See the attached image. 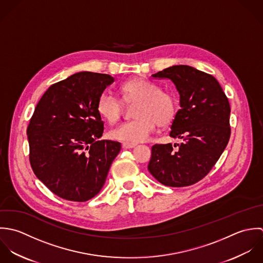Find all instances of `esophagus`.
<instances>
[{
  "label": "esophagus",
  "mask_w": 263,
  "mask_h": 263,
  "mask_svg": "<svg viewBox=\"0 0 263 263\" xmlns=\"http://www.w3.org/2000/svg\"><path fill=\"white\" fill-rule=\"evenodd\" d=\"M136 146V144L135 143H128V142H124L123 144H122V147L124 148V149H130V148H134Z\"/></svg>",
  "instance_id": "obj_1"
}]
</instances>
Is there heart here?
<instances>
[{"mask_svg": "<svg viewBox=\"0 0 263 263\" xmlns=\"http://www.w3.org/2000/svg\"><path fill=\"white\" fill-rule=\"evenodd\" d=\"M120 91L126 103L138 102L135 108L136 119L125 122L111 129L108 137L128 143L143 142L149 139L159 126L171 124L178 112V101L174 93L161 91L159 86L143 78L125 82ZM99 115L107 123L117 122L123 111L122 102L108 91H103L97 102Z\"/></svg>", "mask_w": 263, "mask_h": 263, "instance_id": "heart-1", "label": "heart"}]
</instances>
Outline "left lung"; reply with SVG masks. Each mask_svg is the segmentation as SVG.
<instances>
[{
	"label": "left lung",
	"instance_id": "obj_1",
	"mask_svg": "<svg viewBox=\"0 0 263 263\" xmlns=\"http://www.w3.org/2000/svg\"><path fill=\"white\" fill-rule=\"evenodd\" d=\"M152 76L171 80L180 96L170 136L183 142L174 145L176 152L171 143L154 145L148 171L165 186L195 184L209 174L229 142V101L213 76L191 66H172Z\"/></svg>",
	"mask_w": 263,
	"mask_h": 263
}]
</instances>
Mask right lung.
Returning a JSON list of instances; mask_svg holds the SVG:
<instances>
[{
	"label": "right lung",
	"mask_w": 263,
	"mask_h": 263,
	"mask_svg": "<svg viewBox=\"0 0 263 263\" xmlns=\"http://www.w3.org/2000/svg\"><path fill=\"white\" fill-rule=\"evenodd\" d=\"M115 78L79 72L49 87L27 128L29 160L37 177L59 197L83 202L103 188L119 142L104 132L97 102Z\"/></svg>",
	"instance_id": "right-lung-1"
}]
</instances>
